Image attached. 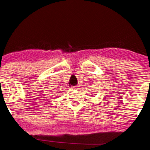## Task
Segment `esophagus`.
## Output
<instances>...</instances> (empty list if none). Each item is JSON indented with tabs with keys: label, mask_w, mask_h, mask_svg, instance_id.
Segmentation results:
<instances>
[{
	"label": "esophagus",
	"mask_w": 150,
	"mask_h": 150,
	"mask_svg": "<svg viewBox=\"0 0 150 150\" xmlns=\"http://www.w3.org/2000/svg\"><path fill=\"white\" fill-rule=\"evenodd\" d=\"M71 88H72V90H75V89L78 88H77V86H71Z\"/></svg>",
	"instance_id": "1"
}]
</instances>
